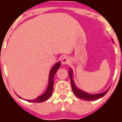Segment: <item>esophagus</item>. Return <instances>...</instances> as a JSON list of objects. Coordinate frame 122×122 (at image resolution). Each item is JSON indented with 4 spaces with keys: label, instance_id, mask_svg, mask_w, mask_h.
Wrapping results in <instances>:
<instances>
[{
    "label": "esophagus",
    "instance_id": "obj_1",
    "mask_svg": "<svg viewBox=\"0 0 122 122\" xmlns=\"http://www.w3.org/2000/svg\"><path fill=\"white\" fill-rule=\"evenodd\" d=\"M70 63V58L69 56H64L62 59V64H64V65H67Z\"/></svg>",
    "mask_w": 122,
    "mask_h": 122
}]
</instances>
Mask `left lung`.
Listing matches in <instances>:
<instances>
[{
    "mask_svg": "<svg viewBox=\"0 0 122 122\" xmlns=\"http://www.w3.org/2000/svg\"><path fill=\"white\" fill-rule=\"evenodd\" d=\"M69 71V74L70 78H71V83L72 89L73 91V93L77 96L78 97L81 99L85 100V101H94V100H97L98 99H100L106 95V93H107V91L109 89L107 90L106 91L102 93H97V94H90L84 91H82L80 89L78 88L74 83V81L72 80V71L71 69L70 68Z\"/></svg>",
    "mask_w": 122,
    "mask_h": 122,
    "instance_id": "left-lung-1",
    "label": "left lung"
}]
</instances>
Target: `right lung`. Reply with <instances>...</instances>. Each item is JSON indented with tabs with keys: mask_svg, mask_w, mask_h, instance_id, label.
Segmentation results:
<instances>
[{
	"mask_svg": "<svg viewBox=\"0 0 122 122\" xmlns=\"http://www.w3.org/2000/svg\"><path fill=\"white\" fill-rule=\"evenodd\" d=\"M60 62H58V63H56L51 69L50 72V74H49V79H48V86L47 89H46L45 93H43L42 95L39 96L37 98H36V99L34 100H27V101L31 102H42L43 101H45L46 100H48L50 97H51V95L52 94L53 90V77H54L55 74L56 73V72L57 71V70L58 69V68L60 67Z\"/></svg>",
	"mask_w": 122,
	"mask_h": 122,
	"instance_id": "1",
	"label": "right lung"
}]
</instances>
